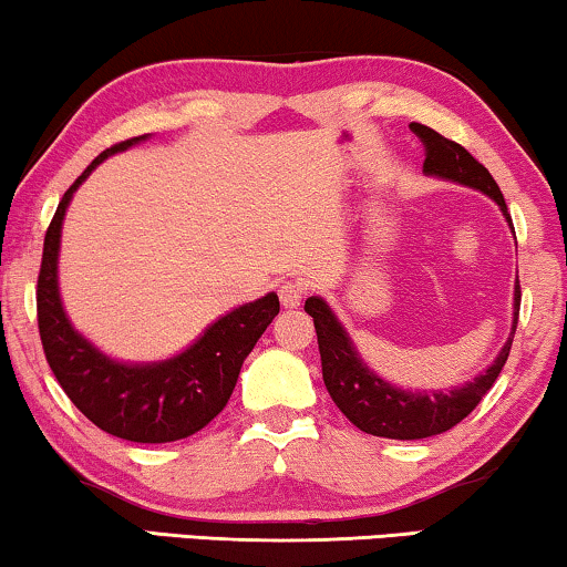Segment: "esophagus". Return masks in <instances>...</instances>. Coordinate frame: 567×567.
Masks as SVG:
<instances>
[{"instance_id":"obj_1","label":"esophagus","mask_w":567,"mask_h":567,"mask_svg":"<svg viewBox=\"0 0 567 567\" xmlns=\"http://www.w3.org/2000/svg\"><path fill=\"white\" fill-rule=\"evenodd\" d=\"M303 297H307V286L301 281H284L281 289H278V299H281L286 309L299 307Z\"/></svg>"}]
</instances>
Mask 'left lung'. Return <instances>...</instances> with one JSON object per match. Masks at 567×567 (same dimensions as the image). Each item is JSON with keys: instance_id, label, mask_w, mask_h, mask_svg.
<instances>
[{"instance_id": "left-lung-1", "label": "left lung", "mask_w": 567, "mask_h": 567, "mask_svg": "<svg viewBox=\"0 0 567 567\" xmlns=\"http://www.w3.org/2000/svg\"><path fill=\"white\" fill-rule=\"evenodd\" d=\"M409 130L420 137V143L424 147L426 174L481 188L483 194H488L491 199L502 207L508 225H512L502 188H498L494 176H491L463 145L447 141V137L434 133L432 127L420 125V122H412ZM514 299V330L512 338L504 344V350L498 352L496 363L491 365L486 373H481L475 381L465 383L463 389L430 393L393 389V385L383 383L379 375L368 371V368L360 363L358 352L352 350L348 334H344L340 322L334 319L330 307H327L322 299H307L303 309H307V315L315 317L319 358H322V379L340 412L348 416L358 430L375 434V437L422 440L432 437V434L447 432L453 430L455 424H461L465 416L478 406V401L491 391V385L496 383L498 373H502L508 358V350H512L516 322H519V281H516Z\"/></svg>"}]
</instances>
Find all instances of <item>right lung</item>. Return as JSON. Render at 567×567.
I'll return each mask as SVG.
<instances>
[{"label":"right lung","mask_w":567,"mask_h":567,"mask_svg":"<svg viewBox=\"0 0 567 567\" xmlns=\"http://www.w3.org/2000/svg\"><path fill=\"white\" fill-rule=\"evenodd\" d=\"M145 135L114 143L69 186L48 225L38 274V330L48 365L73 406L100 430L130 442H174L199 432L233 396L243 360L281 309L276 293L229 311L199 342L174 360L122 365L104 358L71 330L59 299L55 260L61 223L73 192L106 155L125 151Z\"/></svg>","instance_id":"1"}]
</instances>
